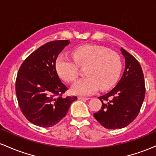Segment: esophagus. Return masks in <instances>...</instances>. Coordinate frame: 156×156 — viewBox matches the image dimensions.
I'll return each instance as SVG.
<instances>
[{"label":"esophagus","instance_id":"34e87169","mask_svg":"<svg viewBox=\"0 0 156 156\" xmlns=\"http://www.w3.org/2000/svg\"><path fill=\"white\" fill-rule=\"evenodd\" d=\"M78 100H82V101H87V100H89V98H84V97H78Z\"/></svg>","mask_w":156,"mask_h":156}]
</instances>
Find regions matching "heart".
<instances>
[{
  "label": "heart",
  "mask_w": 156,
  "mask_h": 156,
  "mask_svg": "<svg viewBox=\"0 0 156 156\" xmlns=\"http://www.w3.org/2000/svg\"><path fill=\"white\" fill-rule=\"evenodd\" d=\"M78 64L87 67V77L72 85L71 92L78 95H89L101 89L107 90L117 81L122 70L120 56L114 52L97 45L77 48L73 57L62 53L55 61L58 76L67 82H73L78 76Z\"/></svg>",
  "instance_id": "heart-1"
}]
</instances>
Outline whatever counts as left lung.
<instances>
[{"label":"left lung","mask_w":156,"mask_h":156,"mask_svg":"<svg viewBox=\"0 0 156 156\" xmlns=\"http://www.w3.org/2000/svg\"><path fill=\"white\" fill-rule=\"evenodd\" d=\"M125 60V71L120 80L110 92L99 97L101 110L94 117L107 129L126 127L139 114L145 96L144 74L140 64L121 48Z\"/></svg>","instance_id":"1"}]
</instances>
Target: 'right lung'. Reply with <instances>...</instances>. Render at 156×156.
Masks as SVG:
<instances>
[{
  "mask_svg": "<svg viewBox=\"0 0 156 156\" xmlns=\"http://www.w3.org/2000/svg\"><path fill=\"white\" fill-rule=\"evenodd\" d=\"M68 40H55L43 44L25 59L16 78L15 90L23 115L34 125L52 127L67 114L77 97L62 94L67 87L61 81L55 69L57 57Z\"/></svg>",
  "mask_w": 156,
  "mask_h": 156,
  "instance_id": "1",
  "label": "right lung"
}]
</instances>
